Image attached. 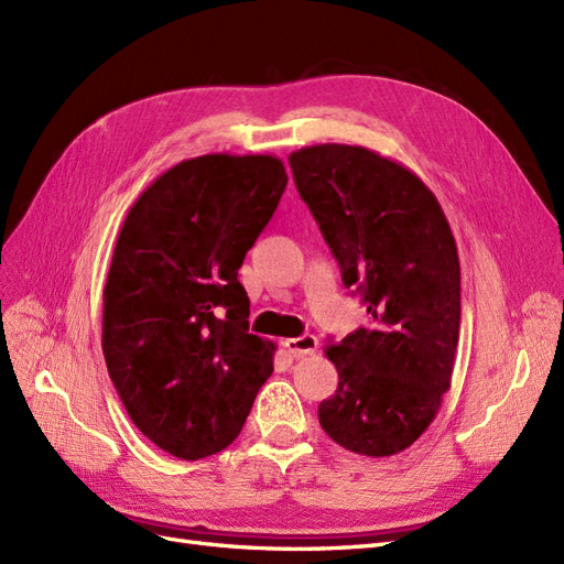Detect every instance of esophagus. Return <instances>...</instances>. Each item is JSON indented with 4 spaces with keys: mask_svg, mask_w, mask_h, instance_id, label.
Instances as JSON below:
<instances>
[{
    "mask_svg": "<svg viewBox=\"0 0 564 564\" xmlns=\"http://www.w3.org/2000/svg\"><path fill=\"white\" fill-rule=\"evenodd\" d=\"M289 352H292L294 357H303V355H313L317 350V336L313 334H303V336H296V338H286L282 344Z\"/></svg>",
    "mask_w": 564,
    "mask_h": 564,
    "instance_id": "esophagus-1",
    "label": "esophagus"
}]
</instances>
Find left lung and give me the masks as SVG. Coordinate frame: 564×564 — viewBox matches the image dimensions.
I'll list each match as a JSON object with an SVG mask.
<instances>
[{
  "instance_id": "8db88e82",
  "label": "left lung",
  "mask_w": 564,
  "mask_h": 564,
  "mask_svg": "<svg viewBox=\"0 0 564 564\" xmlns=\"http://www.w3.org/2000/svg\"><path fill=\"white\" fill-rule=\"evenodd\" d=\"M301 199L365 296L369 322L324 348L338 388L317 416L336 445L392 456L425 433L452 386L460 268L447 216L414 172L360 145L289 155Z\"/></svg>"
}]
</instances>
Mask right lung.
Instances as JSON below:
<instances>
[{
	"label": "right lung",
	"instance_id": "add662e5",
	"mask_svg": "<svg viewBox=\"0 0 564 564\" xmlns=\"http://www.w3.org/2000/svg\"><path fill=\"white\" fill-rule=\"evenodd\" d=\"M286 187L272 155H202L152 181L119 230L104 289V355L131 421L176 458L240 435L275 344L249 334L237 280Z\"/></svg>",
	"mask_w": 564,
	"mask_h": 564
}]
</instances>
